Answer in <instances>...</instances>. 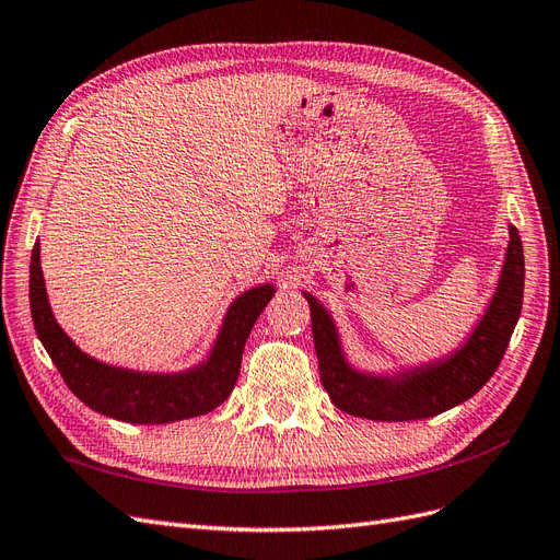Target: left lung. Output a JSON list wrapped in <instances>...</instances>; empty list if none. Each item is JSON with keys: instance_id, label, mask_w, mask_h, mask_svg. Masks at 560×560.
<instances>
[{"instance_id": "1", "label": "left lung", "mask_w": 560, "mask_h": 560, "mask_svg": "<svg viewBox=\"0 0 560 560\" xmlns=\"http://www.w3.org/2000/svg\"><path fill=\"white\" fill-rule=\"evenodd\" d=\"M523 246L510 225L495 293L458 349L390 374L355 370L341 349L337 323L312 293H302L312 310V332L323 388L337 409L372 421L430 419L456 407L489 382L508 351L523 304Z\"/></svg>"}]
</instances>
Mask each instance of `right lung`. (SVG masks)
I'll return each mask as SVG.
<instances>
[{"label":"right lung","mask_w":560,"mask_h":560,"mask_svg":"<svg viewBox=\"0 0 560 560\" xmlns=\"http://www.w3.org/2000/svg\"><path fill=\"white\" fill-rule=\"evenodd\" d=\"M275 291V283H260L234 298L202 363L182 372H139L102 363L81 351L50 312L39 242L32 248L30 262V310L34 330L69 390L104 417L141 425L202 417L228 400L237 384L250 328Z\"/></svg>","instance_id":"1"}]
</instances>
